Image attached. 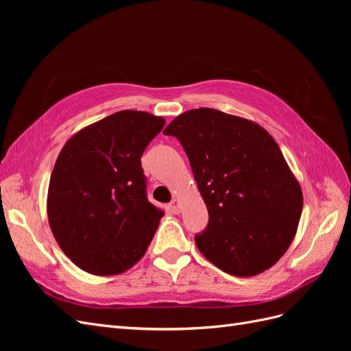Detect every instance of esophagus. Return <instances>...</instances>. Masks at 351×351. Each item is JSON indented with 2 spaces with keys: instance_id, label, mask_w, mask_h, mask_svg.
Listing matches in <instances>:
<instances>
[{
  "instance_id": "obj_1",
  "label": "esophagus",
  "mask_w": 351,
  "mask_h": 351,
  "mask_svg": "<svg viewBox=\"0 0 351 351\" xmlns=\"http://www.w3.org/2000/svg\"><path fill=\"white\" fill-rule=\"evenodd\" d=\"M169 209H171L174 214H178V212H180V200H178V197L173 199L171 204H169Z\"/></svg>"
}]
</instances>
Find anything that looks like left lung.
Returning <instances> with one entry per match:
<instances>
[{
    "mask_svg": "<svg viewBox=\"0 0 351 351\" xmlns=\"http://www.w3.org/2000/svg\"><path fill=\"white\" fill-rule=\"evenodd\" d=\"M183 145L209 222L196 246L217 268L253 277L277 263L297 232L303 193L274 137L254 121L212 108L167 125Z\"/></svg>",
    "mask_w": 351,
    "mask_h": 351,
    "instance_id": "8db88e82",
    "label": "left lung"
}]
</instances>
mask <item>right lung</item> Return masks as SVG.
<instances>
[{"label":"right lung","mask_w":351,"mask_h":351,"mask_svg":"<svg viewBox=\"0 0 351 351\" xmlns=\"http://www.w3.org/2000/svg\"><path fill=\"white\" fill-rule=\"evenodd\" d=\"M165 120L124 110L74 133L49 178L47 212L66 256L98 277L139 262L164 210L146 197L141 156Z\"/></svg>","instance_id":"add662e5"}]
</instances>
